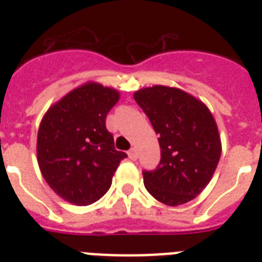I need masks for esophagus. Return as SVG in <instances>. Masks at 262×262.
Returning <instances> with one entry per match:
<instances>
[{
    "label": "esophagus",
    "instance_id": "34e87169",
    "mask_svg": "<svg viewBox=\"0 0 262 262\" xmlns=\"http://www.w3.org/2000/svg\"><path fill=\"white\" fill-rule=\"evenodd\" d=\"M127 156H129V158H130L132 160H136V159H137V152H136L135 148H132L130 151L127 152Z\"/></svg>",
    "mask_w": 262,
    "mask_h": 262
}]
</instances>
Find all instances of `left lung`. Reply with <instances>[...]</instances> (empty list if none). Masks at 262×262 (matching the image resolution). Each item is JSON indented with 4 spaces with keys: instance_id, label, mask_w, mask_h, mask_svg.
<instances>
[{
    "instance_id": "8db88e82",
    "label": "left lung",
    "mask_w": 262,
    "mask_h": 262,
    "mask_svg": "<svg viewBox=\"0 0 262 262\" xmlns=\"http://www.w3.org/2000/svg\"><path fill=\"white\" fill-rule=\"evenodd\" d=\"M135 100L159 135L160 163L144 171V185L160 203L177 207L195 199L211 182L222 141L205 103L185 91L154 85L135 92Z\"/></svg>"
}]
</instances>
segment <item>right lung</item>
<instances>
[{"label": "right lung", "mask_w": 262, "mask_h": 262, "mask_svg": "<svg viewBox=\"0 0 262 262\" xmlns=\"http://www.w3.org/2000/svg\"><path fill=\"white\" fill-rule=\"evenodd\" d=\"M119 100L114 88L88 81L51 104L43 115L36 156L43 178L61 199L90 205L110 189L125 152L106 129L107 113Z\"/></svg>", "instance_id": "add662e5"}]
</instances>
